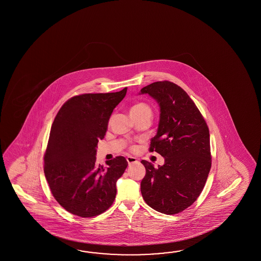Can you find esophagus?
I'll return each instance as SVG.
<instances>
[{"label": "esophagus", "instance_id": "1", "mask_svg": "<svg viewBox=\"0 0 261 261\" xmlns=\"http://www.w3.org/2000/svg\"><path fill=\"white\" fill-rule=\"evenodd\" d=\"M127 161H128V165H132V164L138 162V161L134 156H128L127 158Z\"/></svg>", "mask_w": 261, "mask_h": 261}]
</instances>
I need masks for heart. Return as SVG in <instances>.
<instances>
[{
    "mask_svg": "<svg viewBox=\"0 0 261 261\" xmlns=\"http://www.w3.org/2000/svg\"><path fill=\"white\" fill-rule=\"evenodd\" d=\"M144 112H151L149 106L144 102H139V103L134 105L130 108L129 114H130V116H136V115H140Z\"/></svg>",
    "mask_w": 261,
    "mask_h": 261,
    "instance_id": "b5f03b06",
    "label": "heart"
}]
</instances>
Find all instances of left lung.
Listing matches in <instances>:
<instances>
[{
	"instance_id": "8db88e82",
	"label": "left lung",
	"mask_w": 261,
	"mask_h": 261,
	"mask_svg": "<svg viewBox=\"0 0 261 261\" xmlns=\"http://www.w3.org/2000/svg\"><path fill=\"white\" fill-rule=\"evenodd\" d=\"M140 94L149 95L161 108L149 150L165 161L159 168L141 161L146 170L141 192L155 211L175 215L191 205L205 186L212 165L209 128L194 101L176 84L155 82Z\"/></svg>"
}]
</instances>
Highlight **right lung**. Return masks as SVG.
Segmentation results:
<instances>
[{
    "label": "right lung",
    "mask_w": 261,
    "mask_h": 261,
    "mask_svg": "<svg viewBox=\"0 0 261 261\" xmlns=\"http://www.w3.org/2000/svg\"><path fill=\"white\" fill-rule=\"evenodd\" d=\"M127 88L112 93L78 95L58 112L44 155V172L56 200L81 217L106 212L117 195V179L128 162L124 156L96 163V147L105 138L109 118Z\"/></svg>",
    "instance_id": "obj_1"
}]
</instances>
